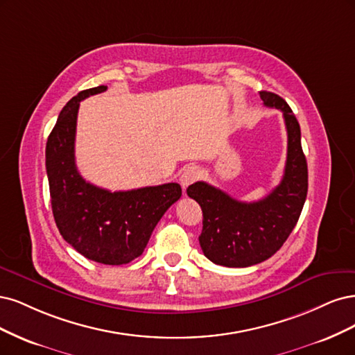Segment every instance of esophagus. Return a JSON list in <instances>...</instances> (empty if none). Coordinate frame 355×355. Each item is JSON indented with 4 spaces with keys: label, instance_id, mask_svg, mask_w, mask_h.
I'll use <instances>...</instances> for the list:
<instances>
[{
    "label": "esophagus",
    "instance_id": "1",
    "mask_svg": "<svg viewBox=\"0 0 355 355\" xmlns=\"http://www.w3.org/2000/svg\"><path fill=\"white\" fill-rule=\"evenodd\" d=\"M199 174H200V173H199V168L194 166V165H190V166L182 169V173H181V175H180V182H181L182 189L189 187V186L191 184V182L196 181V180L199 178Z\"/></svg>",
    "mask_w": 355,
    "mask_h": 355
}]
</instances>
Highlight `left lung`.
I'll return each mask as SVG.
<instances>
[{
    "mask_svg": "<svg viewBox=\"0 0 355 355\" xmlns=\"http://www.w3.org/2000/svg\"><path fill=\"white\" fill-rule=\"evenodd\" d=\"M268 107L283 113L288 131V157L280 184L257 202H240L208 182L189 186V198L203 212L199 243L205 257L224 267H249L268 259L283 246L300 220L308 191L306 159L301 128L292 109L280 96L259 91Z\"/></svg>",
    "mask_w": 355,
    "mask_h": 355,
    "instance_id": "1",
    "label": "left lung"
}]
</instances>
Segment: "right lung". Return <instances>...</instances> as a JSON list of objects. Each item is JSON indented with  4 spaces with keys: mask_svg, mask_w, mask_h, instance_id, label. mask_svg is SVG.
Here are the masks:
<instances>
[{
    "mask_svg": "<svg viewBox=\"0 0 355 355\" xmlns=\"http://www.w3.org/2000/svg\"><path fill=\"white\" fill-rule=\"evenodd\" d=\"M84 89L66 103L45 147L51 208L63 239L85 258L106 266L128 264L143 254L156 224L181 198L177 182L109 191L89 184L75 165L79 101L106 91Z\"/></svg>",
    "mask_w": 355,
    "mask_h": 355,
    "instance_id": "add662e5",
    "label": "right lung"
}]
</instances>
